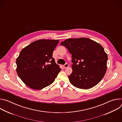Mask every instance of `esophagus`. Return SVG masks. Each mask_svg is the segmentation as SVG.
Wrapping results in <instances>:
<instances>
[{
	"instance_id": "1",
	"label": "esophagus",
	"mask_w": 122,
	"mask_h": 122,
	"mask_svg": "<svg viewBox=\"0 0 122 122\" xmlns=\"http://www.w3.org/2000/svg\"><path fill=\"white\" fill-rule=\"evenodd\" d=\"M68 66H69L68 64L67 63H66V64L64 65V68H66V67H67Z\"/></svg>"
}]
</instances>
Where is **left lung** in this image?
Segmentation results:
<instances>
[{
    "label": "left lung",
    "instance_id": "1",
    "mask_svg": "<svg viewBox=\"0 0 122 122\" xmlns=\"http://www.w3.org/2000/svg\"><path fill=\"white\" fill-rule=\"evenodd\" d=\"M72 55L71 83L80 89L93 87L102 79L107 70L108 56L103 47L86 38L68 39L61 42Z\"/></svg>",
    "mask_w": 122,
    "mask_h": 122
}]
</instances>
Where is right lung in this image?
I'll return each mask as SVG.
<instances>
[{
  "label": "right lung",
  "mask_w": 122,
  "mask_h": 122,
  "mask_svg": "<svg viewBox=\"0 0 122 122\" xmlns=\"http://www.w3.org/2000/svg\"><path fill=\"white\" fill-rule=\"evenodd\" d=\"M58 40H40L24 48L16 59L18 76L29 87L41 90L53 83L61 71L53 57Z\"/></svg>",
  "instance_id": "add662e5"
}]
</instances>
